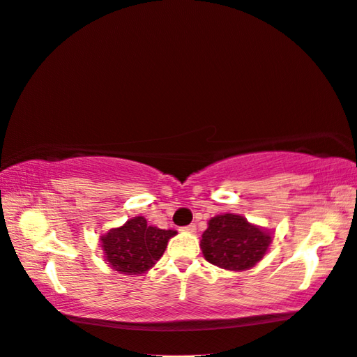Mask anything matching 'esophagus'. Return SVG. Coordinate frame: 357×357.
Returning <instances> with one entry per match:
<instances>
[{
  "instance_id": "34e87169",
  "label": "esophagus",
  "mask_w": 357,
  "mask_h": 357,
  "mask_svg": "<svg viewBox=\"0 0 357 357\" xmlns=\"http://www.w3.org/2000/svg\"><path fill=\"white\" fill-rule=\"evenodd\" d=\"M181 231H183V232H189V234H194V232L197 231V227H195V225H189V226H185V227H181Z\"/></svg>"
}]
</instances>
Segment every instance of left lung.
I'll list each match as a JSON object with an SVG mask.
<instances>
[{"mask_svg":"<svg viewBox=\"0 0 357 357\" xmlns=\"http://www.w3.org/2000/svg\"><path fill=\"white\" fill-rule=\"evenodd\" d=\"M273 241L269 231L255 226L234 213L218 215L202 234L200 248L205 259L227 271H247L261 261Z\"/></svg>","mask_w":357,"mask_h":357,"instance_id":"left-lung-1","label":"left lung"}]
</instances>
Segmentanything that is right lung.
I'll list each match as a JSON object with an SVG mask.
<instances>
[{"instance_id": "add662e5", "label": "right lung", "mask_w": 357, "mask_h": 357, "mask_svg": "<svg viewBox=\"0 0 357 357\" xmlns=\"http://www.w3.org/2000/svg\"><path fill=\"white\" fill-rule=\"evenodd\" d=\"M173 236H176V231L158 229L157 226H149L144 216H135L100 237V245L112 269L137 275L147 273L162 258Z\"/></svg>"}]
</instances>
